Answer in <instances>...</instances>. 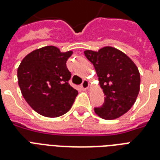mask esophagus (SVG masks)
I'll return each instance as SVG.
<instances>
[{
  "instance_id": "obj_1",
  "label": "esophagus",
  "mask_w": 160,
  "mask_h": 160,
  "mask_svg": "<svg viewBox=\"0 0 160 160\" xmlns=\"http://www.w3.org/2000/svg\"><path fill=\"white\" fill-rule=\"evenodd\" d=\"M80 86H81V88H82V90H86L89 89V87H90V83H89V81H88L87 80H84Z\"/></svg>"
}]
</instances>
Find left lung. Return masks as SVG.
<instances>
[{
  "mask_svg": "<svg viewBox=\"0 0 160 160\" xmlns=\"http://www.w3.org/2000/svg\"><path fill=\"white\" fill-rule=\"evenodd\" d=\"M84 53L95 66L105 95L102 106L95 108V114L105 119L122 116L133 106L139 95L140 75L136 65L124 52L111 46L98 51L87 50Z\"/></svg>",
  "mask_w": 160,
  "mask_h": 160,
  "instance_id": "8db88e82",
  "label": "left lung"
}]
</instances>
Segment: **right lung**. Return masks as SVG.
I'll return each mask as SVG.
<instances>
[{"label":"right lung","mask_w":160,"mask_h":160,"mask_svg":"<svg viewBox=\"0 0 160 160\" xmlns=\"http://www.w3.org/2000/svg\"><path fill=\"white\" fill-rule=\"evenodd\" d=\"M73 51L60 52L48 46L26 55L17 70L18 84L24 99L38 114L55 118L67 113L78 91L69 84L71 74L66 60Z\"/></svg>","instance_id":"right-lung-1"}]
</instances>
